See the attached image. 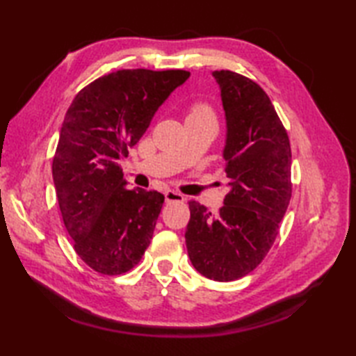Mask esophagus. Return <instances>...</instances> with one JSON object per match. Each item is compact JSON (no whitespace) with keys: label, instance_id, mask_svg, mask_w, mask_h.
Wrapping results in <instances>:
<instances>
[{"label":"esophagus","instance_id":"1","mask_svg":"<svg viewBox=\"0 0 356 356\" xmlns=\"http://www.w3.org/2000/svg\"><path fill=\"white\" fill-rule=\"evenodd\" d=\"M165 200L166 203H171V202H184V195L177 193V191H165Z\"/></svg>","mask_w":356,"mask_h":356}]
</instances>
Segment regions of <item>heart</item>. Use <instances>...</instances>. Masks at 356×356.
I'll use <instances>...</instances> for the list:
<instances>
[{
    "instance_id": "b5f03b06",
    "label": "heart",
    "mask_w": 356,
    "mask_h": 356,
    "mask_svg": "<svg viewBox=\"0 0 356 356\" xmlns=\"http://www.w3.org/2000/svg\"><path fill=\"white\" fill-rule=\"evenodd\" d=\"M186 119H214V113L205 102H195L190 107Z\"/></svg>"
}]
</instances>
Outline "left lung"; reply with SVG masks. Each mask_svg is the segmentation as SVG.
Returning <instances> with one entry per match:
<instances>
[{"instance_id":"left-lung-1","label":"left lung","mask_w":356,"mask_h":356,"mask_svg":"<svg viewBox=\"0 0 356 356\" xmlns=\"http://www.w3.org/2000/svg\"><path fill=\"white\" fill-rule=\"evenodd\" d=\"M226 116L225 172L231 191L217 216L195 200L185 240L193 266L216 282L248 275L274 245L292 195L291 143L269 96L231 70L213 72Z\"/></svg>"}]
</instances>
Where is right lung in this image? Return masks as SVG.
Returning a JSON list of instances; mask_svg holds the SVG:
<instances>
[{"instance_id": "right-lung-1", "label": "right lung", "mask_w": 356, "mask_h": 356, "mask_svg": "<svg viewBox=\"0 0 356 356\" xmlns=\"http://www.w3.org/2000/svg\"><path fill=\"white\" fill-rule=\"evenodd\" d=\"M188 78L185 70H118L82 88L65 113L51 163L56 199L74 251L99 274L133 269L153 238L163 194L127 190L120 161Z\"/></svg>"}]
</instances>
